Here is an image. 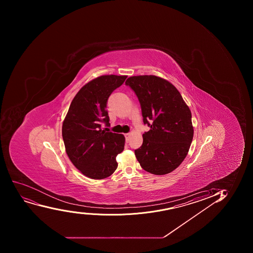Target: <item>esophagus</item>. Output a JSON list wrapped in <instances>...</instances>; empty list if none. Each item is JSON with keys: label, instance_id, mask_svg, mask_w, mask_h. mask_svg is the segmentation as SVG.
I'll list each match as a JSON object with an SVG mask.
<instances>
[{"label": "esophagus", "instance_id": "obj_1", "mask_svg": "<svg viewBox=\"0 0 253 253\" xmlns=\"http://www.w3.org/2000/svg\"><path fill=\"white\" fill-rule=\"evenodd\" d=\"M125 139H126V141H128V139H129V138H130V133H125Z\"/></svg>", "mask_w": 253, "mask_h": 253}]
</instances>
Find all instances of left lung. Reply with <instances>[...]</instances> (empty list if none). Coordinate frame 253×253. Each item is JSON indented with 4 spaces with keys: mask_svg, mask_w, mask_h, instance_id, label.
Returning <instances> with one entry per match:
<instances>
[{
    "mask_svg": "<svg viewBox=\"0 0 253 253\" xmlns=\"http://www.w3.org/2000/svg\"><path fill=\"white\" fill-rule=\"evenodd\" d=\"M125 85L135 93L143 124L150 127L143 134V144L134 151L137 160L143 170L154 175L171 172L185 159L192 142L190 109L177 89L163 78L134 76Z\"/></svg>",
    "mask_w": 253,
    "mask_h": 253,
    "instance_id": "8db88e82",
    "label": "left lung"
}]
</instances>
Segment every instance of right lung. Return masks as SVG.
<instances>
[{
  "instance_id": "add662e5",
  "label": "right lung",
  "mask_w": 253,
  "mask_h": 253,
  "mask_svg": "<svg viewBox=\"0 0 253 253\" xmlns=\"http://www.w3.org/2000/svg\"><path fill=\"white\" fill-rule=\"evenodd\" d=\"M126 78L105 75L90 81L73 98L63 121L62 133L68 158L91 179L112 175L118 167L116 156L125 148L124 135L105 132L101 125H110L108 99Z\"/></svg>"
}]
</instances>
